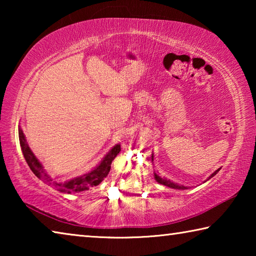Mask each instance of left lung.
<instances>
[{
	"instance_id": "obj_1",
	"label": "left lung",
	"mask_w": 256,
	"mask_h": 256,
	"mask_svg": "<svg viewBox=\"0 0 256 256\" xmlns=\"http://www.w3.org/2000/svg\"><path fill=\"white\" fill-rule=\"evenodd\" d=\"M152 160H154V154H152ZM219 170H220V168H219V170H216L214 172H212V174L209 176V178H208V180H210L211 177H214ZM154 178H156V180L158 182L159 184H162V185H164V186H168V188H175V190H186L185 186L180 185V184H176V183H172V180H167V178H162V177L158 176L157 174H156V172H154Z\"/></svg>"
}]
</instances>
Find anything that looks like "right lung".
Listing matches in <instances>:
<instances>
[{
  "mask_svg": "<svg viewBox=\"0 0 256 256\" xmlns=\"http://www.w3.org/2000/svg\"><path fill=\"white\" fill-rule=\"evenodd\" d=\"M19 141H20V146H21V150H22L24 157L34 174L48 186H52V188H54L58 190H60V192H63V193L81 192V190H89L90 188H92V186H97L100 184L102 180L105 178L110 170L112 162L115 159L116 156H118L120 151V146L116 144L114 148H112L110 152L105 156V158L102 160V162L99 164L94 170L89 172L88 174H84V176H80V177H76V178L66 180V182H55L45 172L42 164L40 162V160L36 158V156H34L32 154V151L30 150L27 141H26L24 134L20 128H19Z\"/></svg>",
  "mask_w": 256,
  "mask_h": 256,
  "instance_id": "1",
  "label": "right lung"
}]
</instances>
